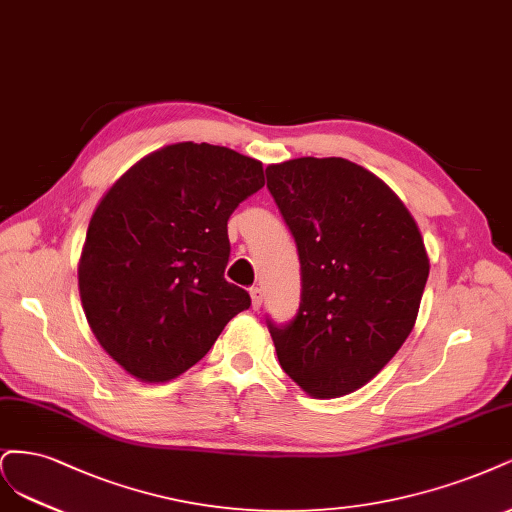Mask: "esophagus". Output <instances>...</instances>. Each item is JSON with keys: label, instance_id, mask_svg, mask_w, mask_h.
Wrapping results in <instances>:
<instances>
[{"label": "esophagus", "instance_id": "obj_1", "mask_svg": "<svg viewBox=\"0 0 512 512\" xmlns=\"http://www.w3.org/2000/svg\"><path fill=\"white\" fill-rule=\"evenodd\" d=\"M251 302H253V308L259 310L261 308V302H263V291L259 287H251Z\"/></svg>", "mask_w": 512, "mask_h": 512}]
</instances>
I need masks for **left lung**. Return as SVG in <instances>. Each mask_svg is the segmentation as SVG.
<instances>
[{
    "instance_id": "obj_1",
    "label": "left lung",
    "mask_w": 512,
    "mask_h": 512,
    "mask_svg": "<svg viewBox=\"0 0 512 512\" xmlns=\"http://www.w3.org/2000/svg\"><path fill=\"white\" fill-rule=\"evenodd\" d=\"M266 176L302 266L298 315L285 327L268 321L280 368L312 398H340L400 351L430 259L400 197L357 163L300 157Z\"/></svg>"
}]
</instances>
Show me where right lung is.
Returning a JSON list of instances; mask_svg holds the SVG:
<instances>
[{
    "mask_svg": "<svg viewBox=\"0 0 512 512\" xmlns=\"http://www.w3.org/2000/svg\"><path fill=\"white\" fill-rule=\"evenodd\" d=\"M266 185L261 161L178 142L134 163L97 204L78 263L93 336L142 383L195 366L249 293L227 283V221Z\"/></svg>",
    "mask_w": 512,
    "mask_h": 512,
    "instance_id": "1",
    "label": "right lung"
}]
</instances>
